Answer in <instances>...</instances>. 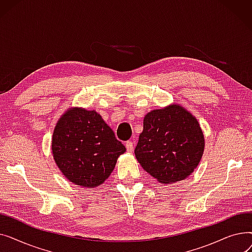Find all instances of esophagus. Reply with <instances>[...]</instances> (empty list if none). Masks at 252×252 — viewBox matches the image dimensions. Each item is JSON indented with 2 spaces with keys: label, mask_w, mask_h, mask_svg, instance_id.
Listing matches in <instances>:
<instances>
[{
  "label": "esophagus",
  "mask_w": 252,
  "mask_h": 252,
  "mask_svg": "<svg viewBox=\"0 0 252 252\" xmlns=\"http://www.w3.org/2000/svg\"><path fill=\"white\" fill-rule=\"evenodd\" d=\"M126 148L127 152H133L134 151V143L131 141H126Z\"/></svg>",
  "instance_id": "1"
}]
</instances>
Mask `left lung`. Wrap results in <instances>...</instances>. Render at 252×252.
<instances>
[{"label": "left lung", "instance_id": "left-lung-1", "mask_svg": "<svg viewBox=\"0 0 252 252\" xmlns=\"http://www.w3.org/2000/svg\"><path fill=\"white\" fill-rule=\"evenodd\" d=\"M203 150L204 137L197 119L176 104L145 116L135 154L148 174L168 184L191 175Z\"/></svg>", "mask_w": 252, "mask_h": 252}]
</instances>
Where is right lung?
Wrapping results in <instances>:
<instances>
[{"label":"right lung","mask_w":252,"mask_h":252,"mask_svg":"<svg viewBox=\"0 0 252 252\" xmlns=\"http://www.w3.org/2000/svg\"><path fill=\"white\" fill-rule=\"evenodd\" d=\"M52 151L58 167L70 182L94 188L110 176L126 147L100 114L74 108L59 119Z\"/></svg>","instance_id":"1"}]
</instances>
